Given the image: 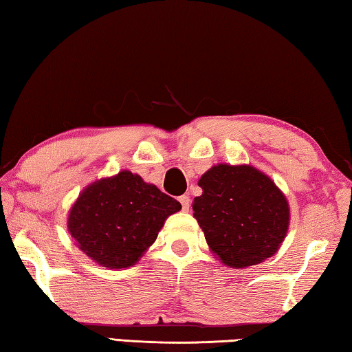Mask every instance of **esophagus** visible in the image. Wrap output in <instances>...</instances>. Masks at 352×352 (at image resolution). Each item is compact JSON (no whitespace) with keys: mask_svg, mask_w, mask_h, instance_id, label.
Listing matches in <instances>:
<instances>
[{"mask_svg":"<svg viewBox=\"0 0 352 352\" xmlns=\"http://www.w3.org/2000/svg\"><path fill=\"white\" fill-rule=\"evenodd\" d=\"M180 204H182L183 211H189V208H190V200H189L188 195H182V197H180Z\"/></svg>","mask_w":352,"mask_h":352,"instance_id":"esophagus-1","label":"esophagus"}]
</instances>
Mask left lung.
Here are the masks:
<instances>
[{
  "mask_svg": "<svg viewBox=\"0 0 352 352\" xmlns=\"http://www.w3.org/2000/svg\"><path fill=\"white\" fill-rule=\"evenodd\" d=\"M192 201L208 247L230 269L272 258L284 242L290 206L281 189L252 164L220 163L200 177Z\"/></svg>",
  "mask_w": 352,
  "mask_h": 352,
  "instance_id": "8db88e82",
  "label": "left lung"
}]
</instances>
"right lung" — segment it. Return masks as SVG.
Segmentation results:
<instances>
[{
	"label": "right lung",
	"instance_id": "1",
	"mask_svg": "<svg viewBox=\"0 0 352 352\" xmlns=\"http://www.w3.org/2000/svg\"><path fill=\"white\" fill-rule=\"evenodd\" d=\"M180 201L121 170L82 189L68 212V233L83 254L107 269L135 265L157 241Z\"/></svg>",
	"mask_w": 352,
	"mask_h": 352
}]
</instances>
